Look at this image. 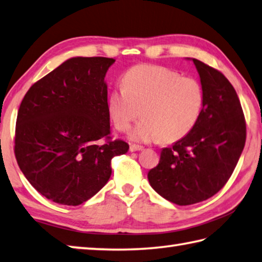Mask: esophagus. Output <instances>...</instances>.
Segmentation results:
<instances>
[{
    "label": "esophagus",
    "mask_w": 262,
    "mask_h": 262,
    "mask_svg": "<svg viewBox=\"0 0 262 262\" xmlns=\"http://www.w3.org/2000/svg\"><path fill=\"white\" fill-rule=\"evenodd\" d=\"M141 150H143V146H141V145H136V144H130V146H129V151H132V152L141 151Z\"/></svg>",
    "instance_id": "obj_1"
}]
</instances>
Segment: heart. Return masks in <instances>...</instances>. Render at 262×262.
Listing matches in <instances>:
<instances>
[{
    "instance_id": "heart-1",
    "label": "heart",
    "mask_w": 262,
    "mask_h": 262,
    "mask_svg": "<svg viewBox=\"0 0 262 262\" xmlns=\"http://www.w3.org/2000/svg\"><path fill=\"white\" fill-rule=\"evenodd\" d=\"M121 84L122 89L108 98V113L121 132L129 129L141 115L144 117L129 133L134 141L177 142L193 129L202 115V85L164 66H134L123 75Z\"/></svg>"
}]
</instances>
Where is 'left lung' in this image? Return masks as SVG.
<instances>
[{
	"label": "left lung",
	"instance_id": "left-lung-1",
	"mask_svg": "<svg viewBox=\"0 0 262 262\" xmlns=\"http://www.w3.org/2000/svg\"><path fill=\"white\" fill-rule=\"evenodd\" d=\"M190 60L201 79L202 115L187 136L161 150L159 164L147 173L152 189L177 205L206 201L220 191L246 140L243 110L232 84L217 70Z\"/></svg>",
	"mask_w": 262,
	"mask_h": 262
}]
</instances>
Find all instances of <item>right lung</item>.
<instances>
[{
    "instance_id": "add662e5",
    "label": "right lung",
    "mask_w": 262,
    "mask_h": 262,
    "mask_svg": "<svg viewBox=\"0 0 262 262\" xmlns=\"http://www.w3.org/2000/svg\"><path fill=\"white\" fill-rule=\"evenodd\" d=\"M105 57H73L35 82L19 106L15 155L42 196L77 206L111 177L113 157L129 149L110 140Z\"/></svg>"
}]
</instances>
